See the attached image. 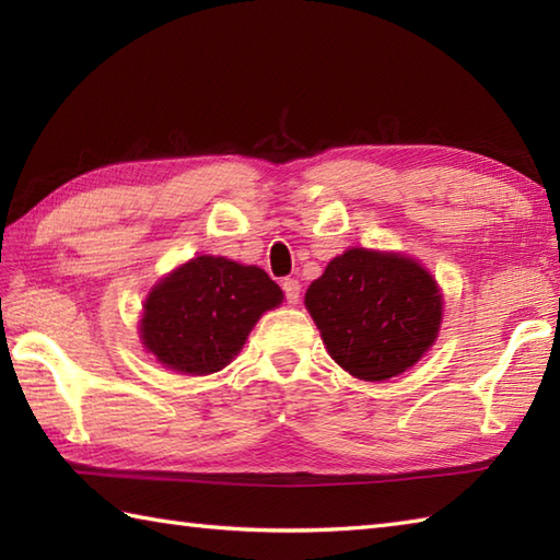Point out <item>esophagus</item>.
I'll list each match as a JSON object with an SVG mask.
<instances>
[{"label": "esophagus", "instance_id": "1", "mask_svg": "<svg viewBox=\"0 0 560 560\" xmlns=\"http://www.w3.org/2000/svg\"><path fill=\"white\" fill-rule=\"evenodd\" d=\"M281 289H283V293H287V301L291 305H295V303L301 301V283H299V279H283L281 281Z\"/></svg>", "mask_w": 560, "mask_h": 560}]
</instances>
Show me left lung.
Masks as SVG:
<instances>
[{
  "label": "left lung",
  "mask_w": 560,
  "mask_h": 560,
  "mask_svg": "<svg viewBox=\"0 0 560 560\" xmlns=\"http://www.w3.org/2000/svg\"><path fill=\"white\" fill-rule=\"evenodd\" d=\"M305 307L343 371L365 383L389 380L433 347L443 295L419 261L351 247L311 283Z\"/></svg>",
  "instance_id": "1"
}]
</instances>
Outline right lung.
Masks as SVG:
<instances>
[{"instance_id": "1", "label": "right lung", "mask_w": 560, "mask_h": 560, "mask_svg": "<svg viewBox=\"0 0 560 560\" xmlns=\"http://www.w3.org/2000/svg\"><path fill=\"white\" fill-rule=\"evenodd\" d=\"M283 293L259 267L199 255L151 289L139 331L165 368L209 375L233 361L249 329Z\"/></svg>"}]
</instances>
